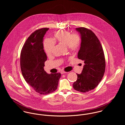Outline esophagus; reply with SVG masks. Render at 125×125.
I'll return each mask as SVG.
<instances>
[{
  "label": "esophagus",
  "mask_w": 125,
  "mask_h": 125,
  "mask_svg": "<svg viewBox=\"0 0 125 125\" xmlns=\"http://www.w3.org/2000/svg\"><path fill=\"white\" fill-rule=\"evenodd\" d=\"M67 72H66L63 71H62L61 72V73H62V74H64V73H67Z\"/></svg>",
  "instance_id": "obj_1"
}]
</instances>
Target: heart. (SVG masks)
<instances>
[{
	"instance_id": "heart-1",
	"label": "heart",
	"mask_w": 125,
	"mask_h": 125,
	"mask_svg": "<svg viewBox=\"0 0 125 125\" xmlns=\"http://www.w3.org/2000/svg\"><path fill=\"white\" fill-rule=\"evenodd\" d=\"M52 40L54 42L66 45L67 49L72 52L78 50L81 42V37L78 34H71L70 32L64 30H59L55 32ZM53 42L49 38H47L44 41V49L48 56L52 53L55 45Z\"/></svg>"
}]
</instances>
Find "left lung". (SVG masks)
<instances>
[{"label": "left lung", "mask_w": 125, "mask_h": 125, "mask_svg": "<svg viewBox=\"0 0 125 125\" xmlns=\"http://www.w3.org/2000/svg\"><path fill=\"white\" fill-rule=\"evenodd\" d=\"M81 38L77 57L84 61L81 74H76L73 89L81 92L94 89L102 80L105 70V59L102 46L95 34L85 27L76 28Z\"/></svg>", "instance_id": "8db88e82"}]
</instances>
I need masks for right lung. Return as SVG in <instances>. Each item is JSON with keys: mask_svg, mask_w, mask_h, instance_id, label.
Here are the masks:
<instances>
[{"mask_svg": "<svg viewBox=\"0 0 125 125\" xmlns=\"http://www.w3.org/2000/svg\"><path fill=\"white\" fill-rule=\"evenodd\" d=\"M49 29L43 28L33 32L26 39L20 55V66L23 78L41 95L55 91L61 76L60 73L48 74L44 69L47 57L43 50V40Z\"/></svg>", "mask_w": 125, "mask_h": 125, "instance_id": "right-lung-1", "label": "right lung"}]
</instances>
